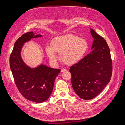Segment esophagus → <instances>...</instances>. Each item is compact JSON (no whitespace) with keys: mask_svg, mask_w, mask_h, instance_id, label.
<instances>
[{"mask_svg":"<svg viewBox=\"0 0 125 125\" xmlns=\"http://www.w3.org/2000/svg\"><path fill=\"white\" fill-rule=\"evenodd\" d=\"M66 71H67V70L65 69L62 68V69H61V72H62V73H65V72H66Z\"/></svg>","mask_w":125,"mask_h":125,"instance_id":"esophagus-1","label":"esophagus"}]
</instances>
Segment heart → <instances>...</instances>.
Wrapping results in <instances>:
<instances>
[{"label":"heart","mask_w":125,"mask_h":125,"mask_svg":"<svg viewBox=\"0 0 125 125\" xmlns=\"http://www.w3.org/2000/svg\"><path fill=\"white\" fill-rule=\"evenodd\" d=\"M87 42L73 34H67L54 37L51 45L45 46V52L51 61L58 60L56 52L60 53L62 61L66 65H73L83 58L88 50Z\"/></svg>","instance_id":"heart-1"}]
</instances>
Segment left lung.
<instances>
[{
  "instance_id": "obj_1",
  "label": "left lung",
  "mask_w": 125,
  "mask_h": 125,
  "mask_svg": "<svg viewBox=\"0 0 125 125\" xmlns=\"http://www.w3.org/2000/svg\"><path fill=\"white\" fill-rule=\"evenodd\" d=\"M93 37L92 52L70 67L71 84L81 99L89 100L97 96L111 80L112 61L105 39L91 29Z\"/></svg>"
}]
</instances>
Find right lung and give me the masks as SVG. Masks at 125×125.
I'll use <instances>...</instances> for the list:
<instances>
[{"label":"right lung","mask_w":125,"mask_h":125,"mask_svg":"<svg viewBox=\"0 0 125 125\" xmlns=\"http://www.w3.org/2000/svg\"><path fill=\"white\" fill-rule=\"evenodd\" d=\"M42 36L33 32L24 34L15 42L10 56V69L18 89L25 99L36 103H42L50 97L55 79L60 72V69L43 64L32 68L22 59L21 52L24 43Z\"/></svg>","instance_id":"right-lung-1"}]
</instances>
